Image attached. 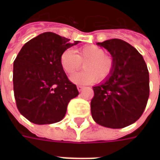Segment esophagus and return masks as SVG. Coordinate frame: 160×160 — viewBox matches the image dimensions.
Returning a JSON list of instances; mask_svg holds the SVG:
<instances>
[{
	"mask_svg": "<svg viewBox=\"0 0 160 160\" xmlns=\"http://www.w3.org/2000/svg\"><path fill=\"white\" fill-rule=\"evenodd\" d=\"M77 89H78V90H79V91H82L83 90H84V86H81V85H78L77 86Z\"/></svg>",
	"mask_w": 160,
	"mask_h": 160,
	"instance_id": "obj_1",
	"label": "esophagus"
}]
</instances>
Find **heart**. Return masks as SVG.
<instances>
[{"label": "heart", "mask_w": 160, "mask_h": 160, "mask_svg": "<svg viewBox=\"0 0 160 160\" xmlns=\"http://www.w3.org/2000/svg\"><path fill=\"white\" fill-rule=\"evenodd\" d=\"M60 65L65 72L71 75L80 70L84 64L85 70L71 76L77 85H87L96 81H105L112 75L115 67L114 58L95 45H87L76 50V54L68 49L60 55Z\"/></svg>", "instance_id": "1"}]
</instances>
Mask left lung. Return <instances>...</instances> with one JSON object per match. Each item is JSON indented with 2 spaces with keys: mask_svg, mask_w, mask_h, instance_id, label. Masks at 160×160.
Masks as SVG:
<instances>
[{
  "mask_svg": "<svg viewBox=\"0 0 160 160\" xmlns=\"http://www.w3.org/2000/svg\"><path fill=\"white\" fill-rule=\"evenodd\" d=\"M97 45L114 58L112 75L93 87L90 110L94 120L102 126L122 129L140 118L149 96V75L141 54L120 39H111Z\"/></svg>",
  "mask_w": 160,
  "mask_h": 160,
  "instance_id": "obj_1",
  "label": "left lung"
}]
</instances>
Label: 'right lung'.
<instances>
[{"mask_svg": "<svg viewBox=\"0 0 160 160\" xmlns=\"http://www.w3.org/2000/svg\"><path fill=\"white\" fill-rule=\"evenodd\" d=\"M79 43L53 32L26 42L14 60L13 89L19 112L31 123L53 124L65 117L70 100L79 95L60 65V55Z\"/></svg>", "mask_w": 160, "mask_h": 160, "instance_id": "right-lung-1", "label": "right lung"}]
</instances>
